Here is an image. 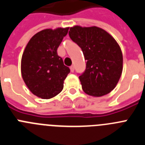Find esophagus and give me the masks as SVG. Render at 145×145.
Masks as SVG:
<instances>
[{"label": "esophagus", "mask_w": 145, "mask_h": 145, "mask_svg": "<svg viewBox=\"0 0 145 145\" xmlns=\"http://www.w3.org/2000/svg\"><path fill=\"white\" fill-rule=\"evenodd\" d=\"M74 70H75V67H74V65H72V66H70V71H71L72 72H73Z\"/></svg>", "instance_id": "1"}]
</instances>
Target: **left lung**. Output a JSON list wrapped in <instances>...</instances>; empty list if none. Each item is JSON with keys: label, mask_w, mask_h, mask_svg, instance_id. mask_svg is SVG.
<instances>
[{"label": "left lung", "mask_w": 145, "mask_h": 145, "mask_svg": "<svg viewBox=\"0 0 145 145\" xmlns=\"http://www.w3.org/2000/svg\"><path fill=\"white\" fill-rule=\"evenodd\" d=\"M70 38L81 48L86 69L79 76L88 95L102 97L116 88L123 71V54L115 38L96 26L70 27Z\"/></svg>", "instance_id": "obj_1"}]
</instances>
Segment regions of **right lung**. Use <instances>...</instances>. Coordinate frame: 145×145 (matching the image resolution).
Returning a JSON list of instances; mask_svg holds the SVG:
<instances>
[{
  "instance_id": "1",
  "label": "right lung",
  "mask_w": 145,
  "mask_h": 145,
  "mask_svg": "<svg viewBox=\"0 0 145 145\" xmlns=\"http://www.w3.org/2000/svg\"><path fill=\"white\" fill-rule=\"evenodd\" d=\"M69 27L45 29L34 35L27 44L21 60V73L29 90L48 99L62 91L70 69L57 54V48Z\"/></svg>"
}]
</instances>
